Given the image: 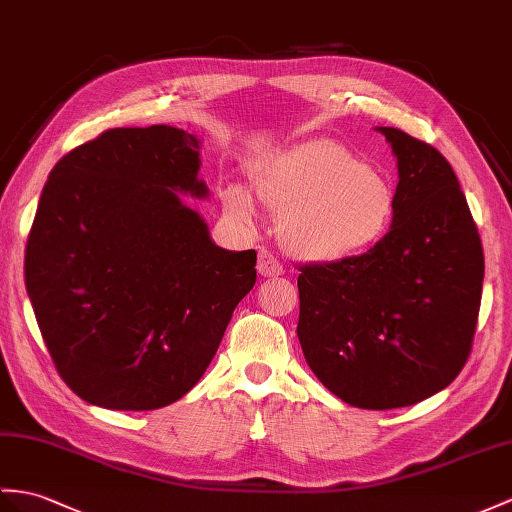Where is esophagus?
Wrapping results in <instances>:
<instances>
[{
  "instance_id": "obj_1",
  "label": "esophagus",
  "mask_w": 512,
  "mask_h": 512,
  "mask_svg": "<svg viewBox=\"0 0 512 512\" xmlns=\"http://www.w3.org/2000/svg\"><path fill=\"white\" fill-rule=\"evenodd\" d=\"M258 273L263 278H278L284 273V267L278 263V258L273 256L267 249L258 254Z\"/></svg>"
}]
</instances>
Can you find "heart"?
<instances>
[{
    "label": "heart",
    "instance_id": "heart-1",
    "mask_svg": "<svg viewBox=\"0 0 512 512\" xmlns=\"http://www.w3.org/2000/svg\"><path fill=\"white\" fill-rule=\"evenodd\" d=\"M260 202L280 215L289 254L313 265H336L371 252L397 213L393 182L345 145L313 139L249 167ZM223 208L252 221L254 202L241 186L223 191Z\"/></svg>",
    "mask_w": 512,
    "mask_h": 512
}]
</instances>
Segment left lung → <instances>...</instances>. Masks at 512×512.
<instances>
[{
    "label": "left lung",
    "mask_w": 512,
    "mask_h": 512,
    "mask_svg": "<svg viewBox=\"0 0 512 512\" xmlns=\"http://www.w3.org/2000/svg\"><path fill=\"white\" fill-rule=\"evenodd\" d=\"M397 158L389 234L354 260L302 267L297 339L328 391L356 408L413 406L465 367L484 254L450 162L397 128H376Z\"/></svg>",
    "instance_id": "8db88e82"
}]
</instances>
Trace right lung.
Returning <instances> with one entry per match:
<instances>
[{"mask_svg":"<svg viewBox=\"0 0 512 512\" xmlns=\"http://www.w3.org/2000/svg\"><path fill=\"white\" fill-rule=\"evenodd\" d=\"M202 141L171 126L115 128L56 162L26 247V289L60 378L84 402L156 410L204 376L256 252H230L182 195Z\"/></svg>","mask_w":512,"mask_h":512,"instance_id":"right-lung-1","label":"right lung"}]
</instances>
